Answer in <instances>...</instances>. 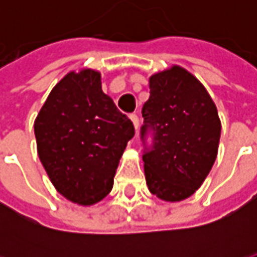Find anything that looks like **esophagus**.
Masks as SVG:
<instances>
[{"mask_svg":"<svg viewBox=\"0 0 257 257\" xmlns=\"http://www.w3.org/2000/svg\"><path fill=\"white\" fill-rule=\"evenodd\" d=\"M131 121H132V123H134L135 131H136V132H138V129H139V126H140L139 117H138V115H136V114H132V115H131Z\"/></svg>","mask_w":257,"mask_h":257,"instance_id":"34e87169","label":"esophagus"}]
</instances>
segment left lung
<instances>
[{"label":"left lung","mask_w":257,"mask_h":257,"mask_svg":"<svg viewBox=\"0 0 257 257\" xmlns=\"http://www.w3.org/2000/svg\"><path fill=\"white\" fill-rule=\"evenodd\" d=\"M149 88L142 139L151 128L154 146L143 156L146 183L162 201L179 202L201 187L215 164L220 118L204 85L178 64L153 74Z\"/></svg>","instance_id":"1"}]
</instances>
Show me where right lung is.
<instances>
[{
    "label": "right lung",
    "instance_id": "right-lung-1",
    "mask_svg": "<svg viewBox=\"0 0 257 257\" xmlns=\"http://www.w3.org/2000/svg\"><path fill=\"white\" fill-rule=\"evenodd\" d=\"M37 153L53 187L89 206L110 193L135 128L101 90L92 68L73 70L53 86L34 121Z\"/></svg>",
    "mask_w": 257,
    "mask_h": 257
}]
</instances>
